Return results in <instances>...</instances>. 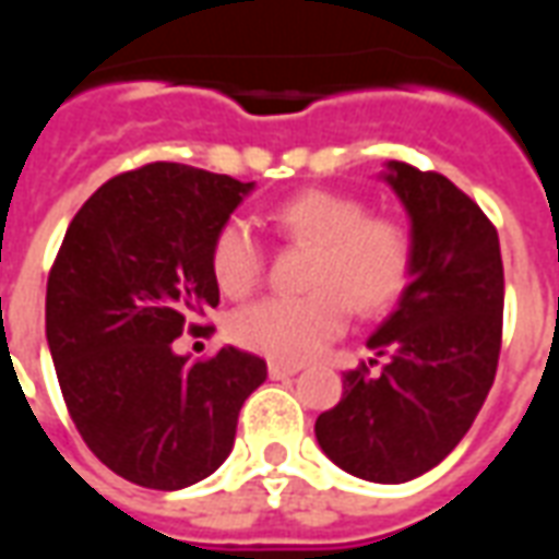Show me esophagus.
Listing matches in <instances>:
<instances>
[{
    "label": "esophagus",
    "instance_id": "obj_1",
    "mask_svg": "<svg viewBox=\"0 0 559 559\" xmlns=\"http://www.w3.org/2000/svg\"><path fill=\"white\" fill-rule=\"evenodd\" d=\"M299 374V365L290 362H269V377L272 380H287V377Z\"/></svg>",
    "mask_w": 559,
    "mask_h": 559
}]
</instances>
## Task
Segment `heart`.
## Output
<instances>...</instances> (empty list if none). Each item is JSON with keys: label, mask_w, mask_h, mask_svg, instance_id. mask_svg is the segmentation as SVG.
<instances>
[{"label": "heart", "mask_w": 559, "mask_h": 559, "mask_svg": "<svg viewBox=\"0 0 559 559\" xmlns=\"http://www.w3.org/2000/svg\"><path fill=\"white\" fill-rule=\"evenodd\" d=\"M290 242L314 248L305 296H266L239 308L230 335L275 362H305L347 326L350 302L371 314L399 299L411 275V236L395 218L368 215L362 200L338 191H302L269 212ZM209 266L227 296H245L263 278L266 254L254 230L224 221L209 248Z\"/></svg>", "instance_id": "obj_1"}]
</instances>
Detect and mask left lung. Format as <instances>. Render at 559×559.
Returning a JSON list of instances; mask_svg holds the SVG:
<instances>
[{"instance_id": "left-lung-1", "label": "left lung", "mask_w": 559, "mask_h": 559, "mask_svg": "<svg viewBox=\"0 0 559 559\" xmlns=\"http://www.w3.org/2000/svg\"><path fill=\"white\" fill-rule=\"evenodd\" d=\"M383 179L411 218V281L368 347L380 374H344V399L317 416L329 461L399 485L437 467L469 431L497 374L503 260L493 224L440 173L389 160Z\"/></svg>"}]
</instances>
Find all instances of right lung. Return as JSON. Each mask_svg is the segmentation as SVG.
I'll return each instance as SVG.
<instances>
[{
	"mask_svg": "<svg viewBox=\"0 0 559 559\" xmlns=\"http://www.w3.org/2000/svg\"><path fill=\"white\" fill-rule=\"evenodd\" d=\"M251 191L155 160L104 182L68 224L47 278V344L80 437L134 485L179 491L212 476L266 380L254 353L188 362L173 350L218 305L209 248Z\"/></svg>",
	"mask_w": 559,
	"mask_h": 559,
	"instance_id": "1",
	"label": "right lung"
}]
</instances>
